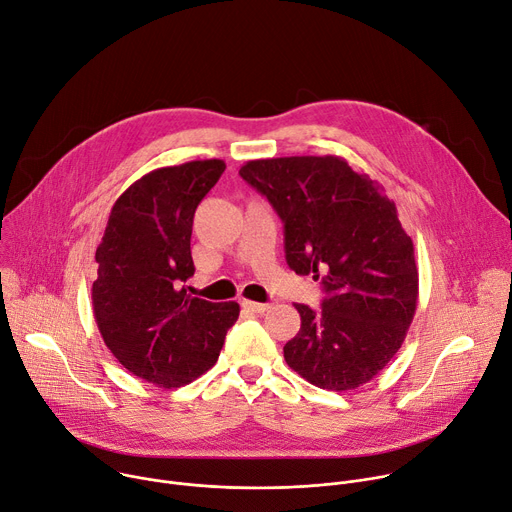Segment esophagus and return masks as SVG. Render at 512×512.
<instances>
[{"label": "esophagus", "instance_id": "1", "mask_svg": "<svg viewBox=\"0 0 512 512\" xmlns=\"http://www.w3.org/2000/svg\"><path fill=\"white\" fill-rule=\"evenodd\" d=\"M241 306L249 312H255V314H263L265 310H269V304H259V302H251V300H243Z\"/></svg>", "mask_w": 512, "mask_h": 512}]
</instances>
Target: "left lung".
Segmentation results:
<instances>
[{
	"label": "left lung",
	"instance_id": "obj_1",
	"mask_svg": "<svg viewBox=\"0 0 512 512\" xmlns=\"http://www.w3.org/2000/svg\"><path fill=\"white\" fill-rule=\"evenodd\" d=\"M241 177L284 222L290 269L322 280L316 312L294 304L300 331L286 363L322 390L363 386L406 339L418 300L412 239L384 188L335 155L247 161Z\"/></svg>",
	"mask_w": 512,
	"mask_h": 512
}]
</instances>
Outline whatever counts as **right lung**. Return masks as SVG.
Returning a JSON list of instances; mask_svg holds the SVG:
<instances>
[{
    "label": "right lung",
    "instance_id": "add662e5",
    "mask_svg": "<svg viewBox=\"0 0 512 512\" xmlns=\"http://www.w3.org/2000/svg\"><path fill=\"white\" fill-rule=\"evenodd\" d=\"M226 169L222 159L155 169L112 206L91 286L104 343L130 371L159 388L194 382L218 361L239 304L194 298L192 224Z\"/></svg>",
    "mask_w": 512,
    "mask_h": 512
}]
</instances>
